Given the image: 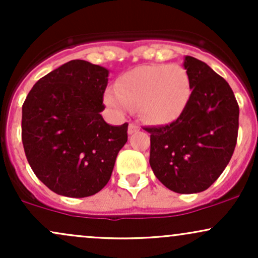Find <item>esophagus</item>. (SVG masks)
Wrapping results in <instances>:
<instances>
[{
	"instance_id": "34e87169",
	"label": "esophagus",
	"mask_w": 258,
	"mask_h": 258,
	"mask_svg": "<svg viewBox=\"0 0 258 258\" xmlns=\"http://www.w3.org/2000/svg\"><path fill=\"white\" fill-rule=\"evenodd\" d=\"M137 131H139V127L136 123H130L128 135H133V133H136Z\"/></svg>"
}]
</instances>
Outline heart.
Instances as JSON below:
<instances>
[{
    "label": "heart",
    "instance_id": "1",
    "mask_svg": "<svg viewBox=\"0 0 258 258\" xmlns=\"http://www.w3.org/2000/svg\"><path fill=\"white\" fill-rule=\"evenodd\" d=\"M190 92V78L182 65H142L123 74L117 90L109 88L104 100L120 114L138 106L148 122L167 125L185 110Z\"/></svg>",
    "mask_w": 258,
    "mask_h": 258
}]
</instances>
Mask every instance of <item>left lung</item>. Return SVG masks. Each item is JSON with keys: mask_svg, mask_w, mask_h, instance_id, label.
<instances>
[{"mask_svg": "<svg viewBox=\"0 0 258 258\" xmlns=\"http://www.w3.org/2000/svg\"><path fill=\"white\" fill-rule=\"evenodd\" d=\"M191 93L183 114L170 125L146 127L149 164L170 190H206L230 161L236 146L239 105L232 88L206 63L186 55L183 64Z\"/></svg>", "mask_w": 258, "mask_h": 258, "instance_id": "8db88e82", "label": "left lung"}]
</instances>
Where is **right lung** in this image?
Returning <instances> with one entry per match:
<instances>
[{
	"label": "right lung",
	"instance_id": "1",
	"mask_svg": "<svg viewBox=\"0 0 258 258\" xmlns=\"http://www.w3.org/2000/svg\"><path fill=\"white\" fill-rule=\"evenodd\" d=\"M108 76L99 65L70 60L38 80L23 104L26 159L59 195L86 198L102 190L126 144L128 123L111 126L100 115Z\"/></svg>",
	"mask_w": 258,
	"mask_h": 258
}]
</instances>
